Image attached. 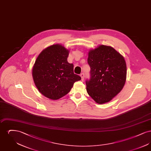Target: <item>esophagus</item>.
Listing matches in <instances>:
<instances>
[{
    "instance_id": "esophagus-1",
    "label": "esophagus",
    "mask_w": 151,
    "mask_h": 151,
    "mask_svg": "<svg viewBox=\"0 0 151 151\" xmlns=\"http://www.w3.org/2000/svg\"><path fill=\"white\" fill-rule=\"evenodd\" d=\"M80 76L81 78V80H84V73H82L80 74Z\"/></svg>"
}]
</instances>
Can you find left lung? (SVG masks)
I'll return each instance as SVG.
<instances>
[{
  "instance_id": "left-lung-1",
  "label": "left lung",
  "mask_w": 151,
  "mask_h": 151,
  "mask_svg": "<svg viewBox=\"0 0 151 151\" xmlns=\"http://www.w3.org/2000/svg\"><path fill=\"white\" fill-rule=\"evenodd\" d=\"M91 78L86 81L88 94L99 104L109 102L124 86L127 67L124 58L109 46L101 45L88 52Z\"/></svg>"
}]
</instances>
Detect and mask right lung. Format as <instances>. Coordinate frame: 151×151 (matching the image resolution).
I'll return each instance as SVG.
<instances>
[{"instance_id": "add662e5", "label": "right lung", "mask_w": 151, "mask_h": 151, "mask_svg": "<svg viewBox=\"0 0 151 151\" xmlns=\"http://www.w3.org/2000/svg\"><path fill=\"white\" fill-rule=\"evenodd\" d=\"M69 50L60 44L46 47L37 58L32 69L34 83L46 97L56 100L65 96L75 82L81 77L73 73V65L69 63Z\"/></svg>"}]
</instances>
